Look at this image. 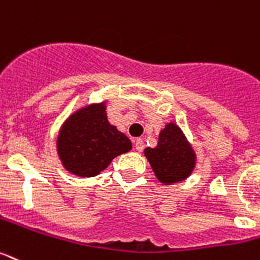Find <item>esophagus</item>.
<instances>
[{
  "mask_svg": "<svg viewBox=\"0 0 260 260\" xmlns=\"http://www.w3.org/2000/svg\"><path fill=\"white\" fill-rule=\"evenodd\" d=\"M134 146H135V150L141 152L143 151V148H145V142L142 141V139H135Z\"/></svg>",
  "mask_w": 260,
  "mask_h": 260,
  "instance_id": "esophagus-1",
  "label": "esophagus"
}]
</instances>
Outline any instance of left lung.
Here are the masks:
<instances>
[{
	"label": "left lung",
	"instance_id": "left-lung-1",
	"mask_svg": "<svg viewBox=\"0 0 260 260\" xmlns=\"http://www.w3.org/2000/svg\"><path fill=\"white\" fill-rule=\"evenodd\" d=\"M145 155L157 180L163 184L184 180L194 168L193 150L175 123H168L161 130L156 147H147Z\"/></svg>",
	"mask_w": 260,
	"mask_h": 260
}]
</instances>
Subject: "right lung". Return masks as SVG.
<instances>
[{"label": "right lung", "mask_w": 260, "mask_h": 260, "mask_svg": "<svg viewBox=\"0 0 260 260\" xmlns=\"http://www.w3.org/2000/svg\"><path fill=\"white\" fill-rule=\"evenodd\" d=\"M130 150V139L109 123L105 104L86 106L71 115L57 137L64 167L81 177L96 176L115 156Z\"/></svg>", "instance_id": "obj_1"}]
</instances>
